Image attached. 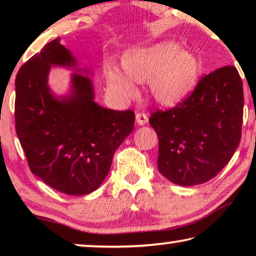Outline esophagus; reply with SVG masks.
Here are the masks:
<instances>
[{"instance_id":"obj_1","label":"esophagus","mask_w":256,"mask_h":256,"mask_svg":"<svg viewBox=\"0 0 256 256\" xmlns=\"http://www.w3.org/2000/svg\"><path fill=\"white\" fill-rule=\"evenodd\" d=\"M136 124L140 126H144L146 122H148V116H146V113H138L135 116Z\"/></svg>"}]
</instances>
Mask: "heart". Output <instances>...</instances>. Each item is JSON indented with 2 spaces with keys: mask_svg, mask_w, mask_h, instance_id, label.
I'll use <instances>...</instances> for the list:
<instances>
[{
  "mask_svg": "<svg viewBox=\"0 0 256 256\" xmlns=\"http://www.w3.org/2000/svg\"><path fill=\"white\" fill-rule=\"evenodd\" d=\"M124 73L114 65L106 68L110 88L124 100L138 96L134 82L149 80L152 96L164 106H174L194 90L199 62L194 54L174 43L128 51L122 58Z\"/></svg>",
  "mask_w": 256,
  "mask_h": 256,
  "instance_id": "obj_1",
  "label": "heart"
}]
</instances>
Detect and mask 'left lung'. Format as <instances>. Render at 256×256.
Instances as JSON below:
<instances>
[{
  "label": "left lung",
  "instance_id": "1",
  "mask_svg": "<svg viewBox=\"0 0 256 256\" xmlns=\"http://www.w3.org/2000/svg\"><path fill=\"white\" fill-rule=\"evenodd\" d=\"M242 116L238 70L225 66L204 76L190 96L149 118L158 136V171L180 186L212 180L239 146Z\"/></svg>",
  "mask_w": 256,
  "mask_h": 256
}]
</instances>
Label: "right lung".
I'll return each mask as SVG.
<instances>
[{
    "label": "right lung",
    "mask_w": 256,
    "mask_h": 256,
    "mask_svg": "<svg viewBox=\"0 0 256 256\" xmlns=\"http://www.w3.org/2000/svg\"><path fill=\"white\" fill-rule=\"evenodd\" d=\"M56 38L16 76L15 127L30 170L62 194H88L110 172L114 152L134 129L135 113L94 101L88 76L72 74L71 92L56 96L48 85L51 66L74 68Z\"/></svg>",
    "instance_id": "obj_1"
}]
</instances>
